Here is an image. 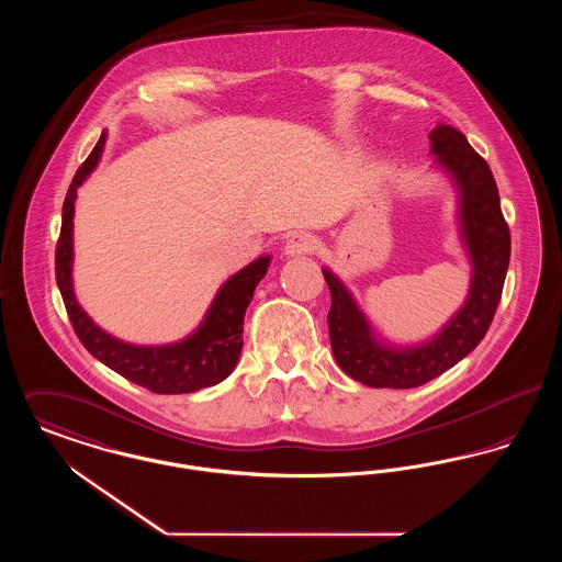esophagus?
<instances>
[{"instance_id":"obj_1","label":"esophagus","mask_w":562,"mask_h":562,"mask_svg":"<svg viewBox=\"0 0 562 562\" xmlns=\"http://www.w3.org/2000/svg\"><path fill=\"white\" fill-rule=\"evenodd\" d=\"M316 248V238L307 232H294L284 244V255L286 257H299V255H310Z\"/></svg>"}]
</instances>
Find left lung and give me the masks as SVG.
I'll return each mask as SVG.
<instances>
[{
  "mask_svg": "<svg viewBox=\"0 0 562 562\" xmlns=\"http://www.w3.org/2000/svg\"><path fill=\"white\" fill-rule=\"evenodd\" d=\"M429 154L459 193V232L472 263L470 293L438 335L419 346H385L374 337L367 316L346 284L322 269L330 291L328 335L337 364L369 387L408 390L449 371L476 348L497 312L509 266V229L488 164L453 126L429 133Z\"/></svg>",
  "mask_w": 562,
  "mask_h": 562,
  "instance_id": "1",
  "label": "left lung"
}]
</instances>
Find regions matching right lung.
<instances>
[{"label":"right lung","mask_w":562,"mask_h":562,"mask_svg":"<svg viewBox=\"0 0 562 562\" xmlns=\"http://www.w3.org/2000/svg\"><path fill=\"white\" fill-rule=\"evenodd\" d=\"M108 133L101 134L90 156L81 164L63 204L60 238L56 244V284L63 294L69 321L81 346L111 371L126 376L156 394H189L221 383L238 364L241 324L246 307L261 278L268 273L271 257H259L234 273L213 299L202 324L183 341L168 346H134L111 337L90 321L74 293V211L81 183L97 168Z\"/></svg>","instance_id":"1"}]
</instances>
